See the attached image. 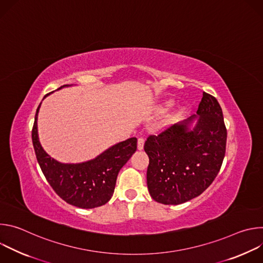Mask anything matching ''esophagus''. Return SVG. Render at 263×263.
Returning <instances> with one entry per match:
<instances>
[{
	"label": "esophagus",
	"instance_id": "obj_1",
	"mask_svg": "<svg viewBox=\"0 0 263 263\" xmlns=\"http://www.w3.org/2000/svg\"><path fill=\"white\" fill-rule=\"evenodd\" d=\"M143 144H144V138L143 137H139L137 140V148L138 149H142L143 148Z\"/></svg>",
	"mask_w": 263,
	"mask_h": 263
}]
</instances>
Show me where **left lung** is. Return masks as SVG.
I'll use <instances>...</instances> for the list:
<instances>
[{
    "label": "left lung",
    "instance_id": "left-lung-1",
    "mask_svg": "<svg viewBox=\"0 0 263 263\" xmlns=\"http://www.w3.org/2000/svg\"><path fill=\"white\" fill-rule=\"evenodd\" d=\"M197 115L157 135H148L144 142L149 159L147 190L158 203L178 205L200 196L220 170L227 129L217 100L203 92ZM195 117L198 123L190 130L188 124Z\"/></svg>",
    "mask_w": 263,
    "mask_h": 263
}]
</instances>
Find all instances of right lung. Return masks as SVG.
Listing matches in <instances>:
<instances>
[{"label": "right lung", "instance_id": "add662e5", "mask_svg": "<svg viewBox=\"0 0 263 263\" xmlns=\"http://www.w3.org/2000/svg\"><path fill=\"white\" fill-rule=\"evenodd\" d=\"M41 104L34 119L32 142L47 181L62 200L72 206L90 209L105 205L115 193L119 172L136 151L137 138L111 146L96 159L84 163H59L44 151L39 140L37 114Z\"/></svg>", "mask_w": 263, "mask_h": 263}]
</instances>
